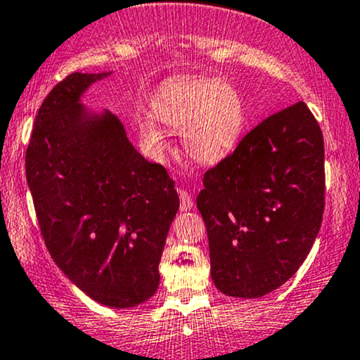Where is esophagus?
Returning a JSON list of instances; mask_svg holds the SVG:
<instances>
[{"label": "esophagus", "instance_id": "1", "mask_svg": "<svg viewBox=\"0 0 360 360\" xmlns=\"http://www.w3.org/2000/svg\"><path fill=\"white\" fill-rule=\"evenodd\" d=\"M177 193H179V198H181V210H184V212L191 210L193 208L191 195H189L186 189H183V188L177 189Z\"/></svg>", "mask_w": 360, "mask_h": 360}]
</instances>
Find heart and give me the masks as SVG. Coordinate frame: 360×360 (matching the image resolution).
I'll return each instance as SVG.
<instances>
[{"mask_svg": "<svg viewBox=\"0 0 360 360\" xmlns=\"http://www.w3.org/2000/svg\"><path fill=\"white\" fill-rule=\"evenodd\" d=\"M153 110L162 124L183 129L184 150L200 164L224 160L246 126L243 97L213 78H191L165 86L153 102ZM140 131L152 148L165 147L164 131L152 120H141Z\"/></svg>", "mask_w": 360, "mask_h": 360, "instance_id": "heart-1", "label": "heart"}]
</instances>
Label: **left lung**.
<instances>
[{"label": "left lung", "mask_w": 360, "mask_h": 360, "mask_svg": "<svg viewBox=\"0 0 360 360\" xmlns=\"http://www.w3.org/2000/svg\"><path fill=\"white\" fill-rule=\"evenodd\" d=\"M196 207L215 287L256 299L278 289L313 248L325 212V143L302 101L271 114L208 169Z\"/></svg>", "instance_id": "8db88e82"}]
</instances>
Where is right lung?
I'll return each mask as SVG.
<instances>
[{
  "label": "right lung",
  "instance_id": "right-lung-1",
  "mask_svg": "<svg viewBox=\"0 0 360 360\" xmlns=\"http://www.w3.org/2000/svg\"><path fill=\"white\" fill-rule=\"evenodd\" d=\"M108 73H71L47 94L25 153L27 183L51 258L94 301L145 302L179 196L165 167L136 152L114 114L80 96Z\"/></svg>",
  "mask_w": 360,
  "mask_h": 360
}]
</instances>
